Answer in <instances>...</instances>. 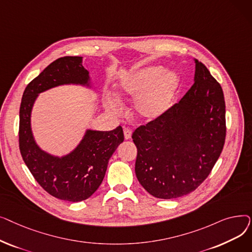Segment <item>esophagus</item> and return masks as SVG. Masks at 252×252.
I'll return each instance as SVG.
<instances>
[{"label":"esophagus","mask_w":252,"mask_h":252,"mask_svg":"<svg viewBox=\"0 0 252 252\" xmlns=\"http://www.w3.org/2000/svg\"><path fill=\"white\" fill-rule=\"evenodd\" d=\"M124 134H125V138L126 140H128V139L131 138V134H133V131H131V129L128 128V127H125L124 128Z\"/></svg>","instance_id":"obj_1"}]
</instances>
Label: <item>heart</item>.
<instances>
[{"instance_id":"b5f03b06","label":"heart","mask_w":252,"mask_h":252,"mask_svg":"<svg viewBox=\"0 0 252 252\" xmlns=\"http://www.w3.org/2000/svg\"><path fill=\"white\" fill-rule=\"evenodd\" d=\"M180 87V76L174 71H165L162 66H148L124 76L119 95L136 98V112L143 118L154 119L169 107ZM107 107L117 112L119 104L109 99Z\"/></svg>"}]
</instances>
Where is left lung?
Instances as JSON below:
<instances>
[{"label":"left lung","mask_w":252,"mask_h":252,"mask_svg":"<svg viewBox=\"0 0 252 252\" xmlns=\"http://www.w3.org/2000/svg\"><path fill=\"white\" fill-rule=\"evenodd\" d=\"M195 62V82L179 103L131 136L138 149L137 179L161 199L182 197L199 187L226 140L222 89L203 63Z\"/></svg>","instance_id":"left-lung-1"}]
</instances>
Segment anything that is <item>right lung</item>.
Wrapping results in <instances>:
<instances>
[{
  "mask_svg": "<svg viewBox=\"0 0 252 252\" xmlns=\"http://www.w3.org/2000/svg\"><path fill=\"white\" fill-rule=\"evenodd\" d=\"M89 71L82 57L65 56L53 61L25 88L19 110V149L34 180L58 199L78 202L99 188L109 158L125 140L119 126L109 131L88 130L81 144L68 155L54 157L35 144L31 128V112L37 94L64 84L87 85Z\"/></svg>",
  "mask_w": 252,
  "mask_h": 252,
  "instance_id": "right-lung-1",
  "label": "right lung"
}]
</instances>
